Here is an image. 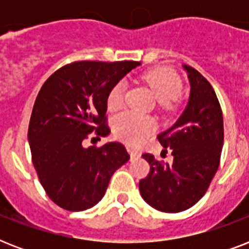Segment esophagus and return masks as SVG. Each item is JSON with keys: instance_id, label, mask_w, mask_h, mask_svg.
Returning <instances> with one entry per match:
<instances>
[{"instance_id": "1", "label": "esophagus", "mask_w": 249, "mask_h": 249, "mask_svg": "<svg viewBox=\"0 0 249 249\" xmlns=\"http://www.w3.org/2000/svg\"><path fill=\"white\" fill-rule=\"evenodd\" d=\"M126 150H128V152L130 154V156H132V158H136V156L141 155V152L137 151V150H134L133 147H126Z\"/></svg>"}]
</instances>
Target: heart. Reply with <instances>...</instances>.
<instances>
[{"instance_id": "1", "label": "heart", "mask_w": 249, "mask_h": 249, "mask_svg": "<svg viewBox=\"0 0 249 249\" xmlns=\"http://www.w3.org/2000/svg\"><path fill=\"white\" fill-rule=\"evenodd\" d=\"M143 81L147 84L159 99L161 107H169L174 98L181 90V80L172 70L155 68L143 75ZM125 83L119 81L111 88L107 95V106L111 111L119 109L124 105ZM113 130L119 140L132 146L143 142L154 130L155 121L147 115H142L134 111L120 113L115 119Z\"/></svg>"}]
</instances>
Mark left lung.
Returning a JSON list of instances; mask_svg holds the SVG:
<instances>
[{
    "instance_id": "8db88e82",
    "label": "left lung",
    "mask_w": 249,
    "mask_h": 249,
    "mask_svg": "<svg viewBox=\"0 0 249 249\" xmlns=\"http://www.w3.org/2000/svg\"><path fill=\"white\" fill-rule=\"evenodd\" d=\"M189 76L190 98L177 123L158 136L173 161L164 163L143 154L150 164L140 181L143 200L158 211L177 213L191 208L207 193L224 146V117L212 85L195 68L183 66Z\"/></svg>"
}]
</instances>
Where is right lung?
<instances>
[{
	"label": "right lung",
	"instance_id": "obj_1",
	"mask_svg": "<svg viewBox=\"0 0 249 249\" xmlns=\"http://www.w3.org/2000/svg\"><path fill=\"white\" fill-rule=\"evenodd\" d=\"M140 62L80 60L60 67L42 85L28 126L32 163L56 205L71 212L91 208L129 160L124 144L84 147V141L108 136L107 95Z\"/></svg>",
	"mask_w": 249,
	"mask_h": 249
}]
</instances>
